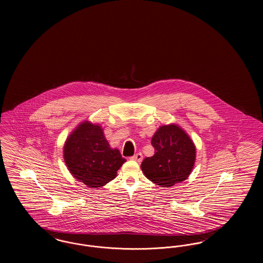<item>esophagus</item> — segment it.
Wrapping results in <instances>:
<instances>
[{"label":"esophagus","mask_w":263,"mask_h":263,"mask_svg":"<svg viewBox=\"0 0 263 263\" xmlns=\"http://www.w3.org/2000/svg\"><path fill=\"white\" fill-rule=\"evenodd\" d=\"M130 159H131V160H133V161H136L138 163H141V162H142V160H143V155H142L141 153H138V154H136L135 156L131 157Z\"/></svg>","instance_id":"34e87169"}]
</instances>
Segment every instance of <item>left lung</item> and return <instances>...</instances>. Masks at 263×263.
Here are the masks:
<instances>
[{
	"mask_svg": "<svg viewBox=\"0 0 263 263\" xmlns=\"http://www.w3.org/2000/svg\"><path fill=\"white\" fill-rule=\"evenodd\" d=\"M154 156L141 164L145 176L161 187H171L187 179L196 160V147L177 124L161 126L152 137Z\"/></svg>",
	"mask_w": 263,
	"mask_h": 263,
	"instance_id": "left-lung-1",
	"label": "left lung"
}]
</instances>
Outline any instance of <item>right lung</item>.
I'll list each match as a JSON object with an SVG mask.
<instances>
[{
	"label": "right lung",
	"instance_id": "obj_1",
	"mask_svg": "<svg viewBox=\"0 0 263 263\" xmlns=\"http://www.w3.org/2000/svg\"><path fill=\"white\" fill-rule=\"evenodd\" d=\"M64 161L70 174L90 188H100L113 180L125 163L119 150L113 149L100 124L83 121L66 139Z\"/></svg>",
	"mask_w": 263,
	"mask_h": 263
}]
</instances>
